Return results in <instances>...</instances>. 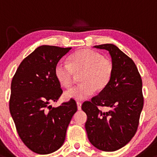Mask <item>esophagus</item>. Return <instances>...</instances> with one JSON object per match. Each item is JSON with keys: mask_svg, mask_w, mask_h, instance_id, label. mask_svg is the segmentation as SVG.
Returning <instances> with one entry per match:
<instances>
[{"mask_svg": "<svg viewBox=\"0 0 157 157\" xmlns=\"http://www.w3.org/2000/svg\"><path fill=\"white\" fill-rule=\"evenodd\" d=\"M76 105L77 107H78V110H81V109H82V103H81L80 101H77Z\"/></svg>", "mask_w": 157, "mask_h": 157, "instance_id": "1", "label": "esophagus"}]
</instances>
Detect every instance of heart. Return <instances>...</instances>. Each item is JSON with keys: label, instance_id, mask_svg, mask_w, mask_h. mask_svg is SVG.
<instances>
[{"label": "heart", "instance_id": "1", "mask_svg": "<svg viewBox=\"0 0 157 157\" xmlns=\"http://www.w3.org/2000/svg\"><path fill=\"white\" fill-rule=\"evenodd\" d=\"M55 76L63 87H70L73 83L74 75L82 73V84L70 88L64 93L67 99L84 100L94 90L101 91L110 82L113 73V64L96 51L82 49L69 57V64L59 61L54 70Z\"/></svg>", "mask_w": 157, "mask_h": 157}]
</instances>
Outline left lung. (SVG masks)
Returning a JSON list of instances; mask_svg holds the SVG:
<instances>
[{
	"label": "left lung",
	"mask_w": 157,
	"mask_h": 157,
	"mask_svg": "<svg viewBox=\"0 0 157 157\" xmlns=\"http://www.w3.org/2000/svg\"><path fill=\"white\" fill-rule=\"evenodd\" d=\"M109 52L113 64L110 82L82 109L87 116L88 139L96 148L115 151L126 145L135 135L143 108L142 82L135 63L112 44L94 46ZM98 106L109 110L101 112Z\"/></svg>",
	"instance_id": "8db88e82"
}]
</instances>
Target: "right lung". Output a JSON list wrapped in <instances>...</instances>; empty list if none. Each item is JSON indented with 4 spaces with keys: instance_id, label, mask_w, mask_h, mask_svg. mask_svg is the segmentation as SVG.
<instances>
[{
    "instance_id": "obj_1",
    "label": "right lung",
    "mask_w": 157,
    "mask_h": 157,
    "mask_svg": "<svg viewBox=\"0 0 157 157\" xmlns=\"http://www.w3.org/2000/svg\"><path fill=\"white\" fill-rule=\"evenodd\" d=\"M71 49L38 47L23 60L12 80L10 113L21 140L36 154H51L61 147L77 111L74 99L57 107L50 105L63 93L55 67Z\"/></svg>"
}]
</instances>
